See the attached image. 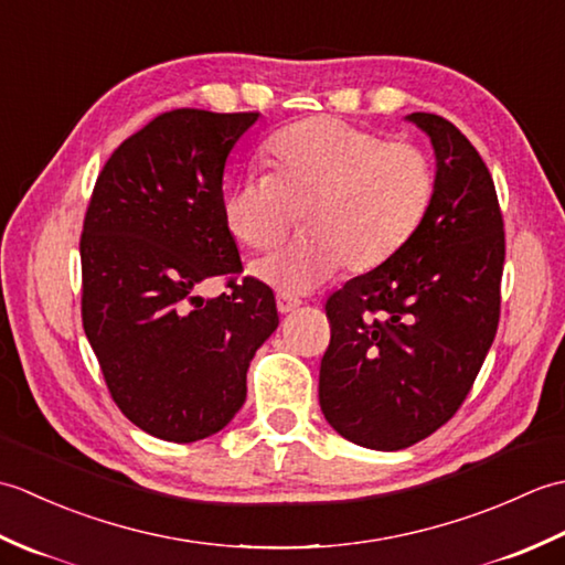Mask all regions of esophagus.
<instances>
[{
  "label": "esophagus",
  "instance_id": "34e87169",
  "mask_svg": "<svg viewBox=\"0 0 565 565\" xmlns=\"http://www.w3.org/2000/svg\"><path fill=\"white\" fill-rule=\"evenodd\" d=\"M298 306H301V298H296L291 294H279V296H276V308H279L281 316L294 313Z\"/></svg>",
  "mask_w": 565,
  "mask_h": 565
}]
</instances>
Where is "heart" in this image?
Wrapping results in <instances>:
<instances>
[{
  "label": "heart",
  "mask_w": 565,
  "mask_h": 565,
  "mask_svg": "<svg viewBox=\"0 0 565 565\" xmlns=\"http://www.w3.org/2000/svg\"><path fill=\"white\" fill-rule=\"evenodd\" d=\"M271 174L252 172L225 191L223 215L249 249H274L303 213L308 233L255 264L284 291H310L347 264L371 271L405 247L437 191L435 167L411 142H386L338 118H308L276 134Z\"/></svg>",
  "instance_id": "heart-1"
}]
</instances>
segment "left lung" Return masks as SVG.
<instances>
[{
  "mask_svg": "<svg viewBox=\"0 0 565 565\" xmlns=\"http://www.w3.org/2000/svg\"><path fill=\"white\" fill-rule=\"evenodd\" d=\"M405 118L435 150V201L401 252L328 298L318 386L332 429L379 451L413 447L459 411L495 340L505 264L481 154L447 118Z\"/></svg>",
  "mask_w": 565,
  "mask_h": 565,
  "instance_id": "1",
  "label": "left lung"
}]
</instances>
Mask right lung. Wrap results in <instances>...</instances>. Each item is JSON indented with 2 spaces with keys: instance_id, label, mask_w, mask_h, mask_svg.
I'll return each mask as SVG.
<instances>
[{
  "instance_id": "1",
  "label": "right lung",
  "mask_w": 565,
  "mask_h": 565,
  "mask_svg": "<svg viewBox=\"0 0 565 565\" xmlns=\"http://www.w3.org/2000/svg\"><path fill=\"white\" fill-rule=\"evenodd\" d=\"M259 114L177 109L114 150L79 243L82 326L121 413L189 444L221 431L247 398L252 356L279 328L274 294L243 269L223 215L225 160Z\"/></svg>"
}]
</instances>
